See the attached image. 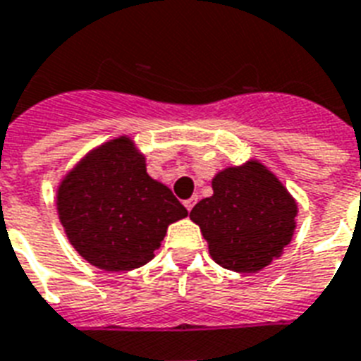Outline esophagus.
I'll list each match as a JSON object with an SVG mask.
<instances>
[{
  "instance_id": "34e87169",
  "label": "esophagus",
  "mask_w": 361,
  "mask_h": 361,
  "mask_svg": "<svg viewBox=\"0 0 361 361\" xmlns=\"http://www.w3.org/2000/svg\"><path fill=\"white\" fill-rule=\"evenodd\" d=\"M185 208H187V212H191L192 209V206H195V204H197V198H189V200H185Z\"/></svg>"
}]
</instances>
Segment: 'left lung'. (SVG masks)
Masks as SVG:
<instances>
[{"mask_svg": "<svg viewBox=\"0 0 361 361\" xmlns=\"http://www.w3.org/2000/svg\"><path fill=\"white\" fill-rule=\"evenodd\" d=\"M214 195L191 209L215 262L257 274L279 258L296 231L298 202L283 181L257 159L219 170Z\"/></svg>", "mask_w": 361, "mask_h": 361, "instance_id": "1", "label": "left lung"}]
</instances>
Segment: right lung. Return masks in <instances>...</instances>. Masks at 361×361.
<instances>
[{"mask_svg": "<svg viewBox=\"0 0 361 361\" xmlns=\"http://www.w3.org/2000/svg\"><path fill=\"white\" fill-rule=\"evenodd\" d=\"M56 208L75 251L104 271L147 264L169 225L187 217L169 187L147 174L129 135L90 149L59 181Z\"/></svg>", "mask_w": 361, "mask_h": 361, "instance_id": "right-lung-1", "label": "right lung"}]
</instances>
